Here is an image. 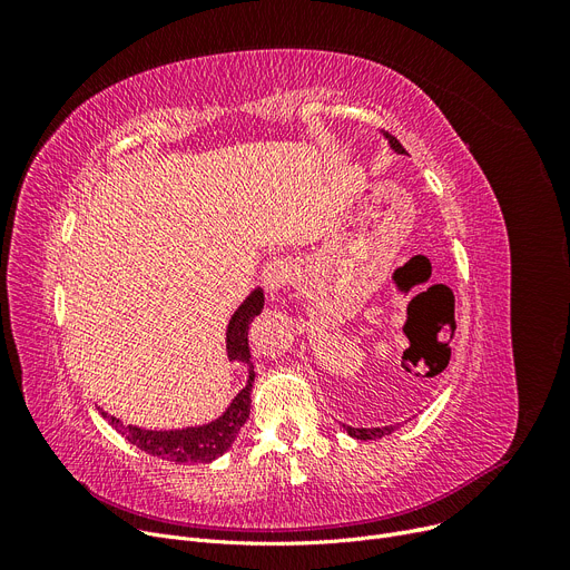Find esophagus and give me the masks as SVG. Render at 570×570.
<instances>
[{
    "label": "esophagus",
    "instance_id": "esophagus-1",
    "mask_svg": "<svg viewBox=\"0 0 570 570\" xmlns=\"http://www.w3.org/2000/svg\"><path fill=\"white\" fill-rule=\"evenodd\" d=\"M293 279V263L286 258H273L263 267V282L269 291H279Z\"/></svg>",
    "mask_w": 570,
    "mask_h": 570
}]
</instances>
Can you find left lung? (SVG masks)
Here are the masks:
<instances>
[{
	"label": "left lung",
	"mask_w": 570,
	"mask_h": 570,
	"mask_svg": "<svg viewBox=\"0 0 570 570\" xmlns=\"http://www.w3.org/2000/svg\"><path fill=\"white\" fill-rule=\"evenodd\" d=\"M383 136L387 138V142H391V147L395 149L397 155H406V149L402 147V142H400L395 136H391V134H383ZM344 430H346L348 436H353V439L367 441V439H381V436H385V434H393V432H395V425H387V428H348V425H344Z\"/></svg>",
	"instance_id": "1"
}]
</instances>
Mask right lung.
<instances>
[{
  "label": "right lung",
  "instance_id": "right-lung-1",
  "mask_svg": "<svg viewBox=\"0 0 570 570\" xmlns=\"http://www.w3.org/2000/svg\"><path fill=\"white\" fill-rule=\"evenodd\" d=\"M263 291L256 288L249 293L247 301L237 307V312L228 321V331H226V351H228V361L235 363H245L249 367V379L247 385L235 395L230 406L217 417V421L198 425V428H185V430H168V432H157V430H140L136 425H122V421L115 415H108L101 411L106 421L122 434L129 443L138 445L140 451L147 455H155L168 462L177 464H194V462H213L219 455H224L230 443L235 441L239 428L247 423L249 409H252V385H254V365H252V353H249V323L254 316L261 314L263 309Z\"/></svg>",
  "mask_w": 570,
  "mask_h": 570
}]
</instances>
